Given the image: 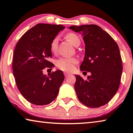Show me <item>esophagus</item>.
<instances>
[{"instance_id":"esophagus-1","label":"esophagus","mask_w":133,"mask_h":133,"mask_svg":"<svg viewBox=\"0 0 133 133\" xmlns=\"http://www.w3.org/2000/svg\"><path fill=\"white\" fill-rule=\"evenodd\" d=\"M64 75H65V77H68L69 75H71V73H68V72H64Z\"/></svg>"}]
</instances>
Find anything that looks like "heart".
I'll use <instances>...</instances> for the list:
<instances>
[{
  "mask_svg": "<svg viewBox=\"0 0 133 133\" xmlns=\"http://www.w3.org/2000/svg\"><path fill=\"white\" fill-rule=\"evenodd\" d=\"M67 38L69 41L73 44L76 46L80 43V39L76 34L74 33H69L66 35ZM58 37H55L52 39L50 44V49L52 52H56L58 48ZM77 63V60L75 58H67L61 57L56 60V65L59 69L62 70L70 71L73 70L74 68V65Z\"/></svg>",
  "mask_w": 133,
  "mask_h": 133,
  "instance_id": "b5f03b06",
  "label": "heart"
}]
</instances>
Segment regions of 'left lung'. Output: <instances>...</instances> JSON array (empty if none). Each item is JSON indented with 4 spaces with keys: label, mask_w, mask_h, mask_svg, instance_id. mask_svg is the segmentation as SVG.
<instances>
[{
    "label": "left lung",
    "mask_w": 133,
    "mask_h": 133,
    "mask_svg": "<svg viewBox=\"0 0 133 133\" xmlns=\"http://www.w3.org/2000/svg\"><path fill=\"white\" fill-rule=\"evenodd\" d=\"M68 28L83 37L85 56L80 70L91 73L86 81L75 75L77 98L89 108L104 106L119 88L123 66L118 44L98 25H71Z\"/></svg>",
    "instance_id": "8db88e82"
}]
</instances>
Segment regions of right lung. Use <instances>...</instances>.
Segmentation results:
<instances>
[{"label":"right lung","instance_id":"add662e5","mask_svg":"<svg viewBox=\"0 0 133 133\" xmlns=\"http://www.w3.org/2000/svg\"><path fill=\"white\" fill-rule=\"evenodd\" d=\"M62 25L39 23L27 30L17 43L13 53V71L17 87L24 98L35 105L49 104L58 95L65 79L62 71L46 76L43 70L52 68L50 44Z\"/></svg>","mask_w":133,"mask_h":133}]
</instances>
